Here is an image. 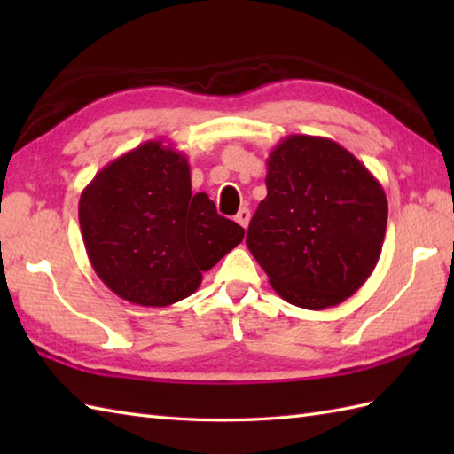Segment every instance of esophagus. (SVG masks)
Segmentation results:
<instances>
[{
    "label": "esophagus",
    "mask_w": 454,
    "mask_h": 454,
    "mask_svg": "<svg viewBox=\"0 0 454 454\" xmlns=\"http://www.w3.org/2000/svg\"><path fill=\"white\" fill-rule=\"evenodd\" d=\"M249 218H252V212H249V208H239V212L236 215V222L242 228H247L249 224Z\"/></svg>",
    "instance_id": "esophagus-1"
}]
</instances>
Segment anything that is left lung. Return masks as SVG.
Segmentation results:
<instances>
[{
	"mask_svg": "<svg viewBox=\"0 0 454 454\" xmlns=\"http://www.w3.org/2000/svg\"><path fill=\"white\" fill-rule=\"evenodd\" d=\"M265 185L246 244L275 293L324 310L359 291L387 234L379 179L337 142L291 134L269 153Z\"/></svg>",
	"mask_w": 454,
	"mask_h": 454,
	"instance_id": "8db88e82",
	"label": "left lung"
}]
</instances>
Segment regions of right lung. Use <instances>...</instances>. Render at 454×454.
<instances>
[{
  "mask_svg": "<svg viewBox=\"0 0 454 454\" xmlns=\"http://www.w3.org/2000/svg\"><path fill=\"white\" fill-rule=\"evenodd\" d=\"M80 228L93 271L138 306H171L242 242L244 228L191 191L187 156L148 140L107 163L80 197Z\"/></svg>",
  "mask_w": 454,
  "mask_h": 454,
  "instance_id": "add662e5",
  "label": "right lung"
}]
</instances>
